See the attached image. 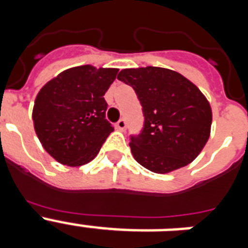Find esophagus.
Masks as SVG:
<instances>
[{"instance_id": "1", "label": "esophagus", "mask_w": 248, "mask_h": 248, "mask_svg": "<svg viewBox=\"0 0 248 248\" xmlns=\"http://www.w3.org/2000/svg\"><path fill=\"white\" fill-rule=\"evenodd\" d=\"M117 128L119 129V130H122V131L125 130V128H126V123H125V120H124V119H120L119 122L117 123Z\"/></svg>"}]
</instances>
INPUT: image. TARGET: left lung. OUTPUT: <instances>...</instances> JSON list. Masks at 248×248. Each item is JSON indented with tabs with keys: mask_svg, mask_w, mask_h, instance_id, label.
<instances>
[{
	"mask_svg": "<svg viewBox=\"0 0 248 248\" xmlns=\"http://www.w3.org/2000/svg\"><path fill=\"white\" fill-rule=\"evenodd\" d=\"M118 79L133 87L143 107V131L129 143L138 163L156 174L192 163L211 133V107L200 89L183 74L151 65L123 69Z\"/></svg>",
	"mask_w": 248,
	"mask_h": 248,
	"instance_id": "obj_1",
	"label": "left lung"
}]
</instances>
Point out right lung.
<instances>
[{
  "mask_svg": "<svg viewBox=\"0 0 248 248\" xmlns=\"http://www.w3.org/2000/svg\"><path fill=\"white\" fill-rule=\"evenodd\" d=\"M118 71L91 64L69 68L38 92L32 111L34 131L58 163L82 166L98 155L114 130L105 119L104 94Z\"/></svg>",
  "mask_w": 248,
  "mask_h": 248,
  "instance_id": "add662e5",
  "label": "right lung"
}]
</instances>
